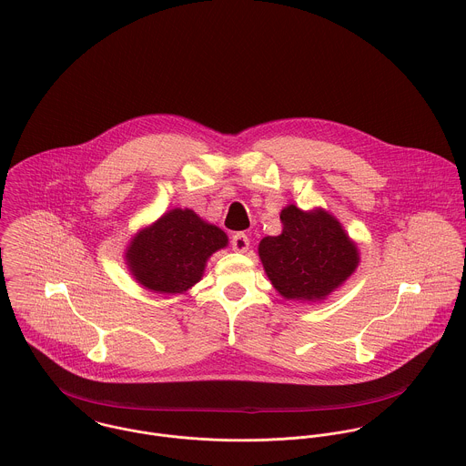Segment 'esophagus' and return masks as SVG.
Instances as JSON below:
<instances>
[{"label":"esophagus","instance_id":"34e87169","mask_svg":"<svg viewBox=\"0 0 466 466\" xmlns=\"http://www.w3.org/2000/svg\"><path fill=\"white\" fill-rule=\"evenodd\" d=\"M230 245H232V250H236V252H247L248 247H250V239H248L247 234L238 232V234L232 236Z\"/></svg>","mask_w":466,"mask_h":466}]
</instances>
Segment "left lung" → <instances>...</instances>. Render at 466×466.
<instances>
[{
	"instance_id": "obj_1",
	"label": "left lung",
	"mask_w": 466,
	"mask_h": 466,
	"mask_svg": "<svg viewBox=\"0 0 466 466\" xmlns=\"http://www.w3.org/2000/svg\"><path fill=\"white\" fill-rule=\"evenodd\" d=\"M283 230L259 243V258L276 290L287 299H325L358 267L360 254L339 221L323 212L289 205Z\"/></svg>"
}]
</instances>
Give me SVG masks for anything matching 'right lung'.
I'll return each instance as SVG.
<instances>
[{
  "mask_svg": "<svg viewBox=\"0 0 466 466\" xmlns=\"http://www.w3.org/2000/svg\"><path fill=\"white\" fill-rule=\"evenodd\" d=\"M227 243L221 228L188 208H174L132 239L127 261L148 290L177 294L201 279L207 259Z\"/></svg>",
  "mask_w": 466,
  "mask_h": 466,
  "instance_id": "add662e5",
  "label": "right lung"
}]
</instances>
